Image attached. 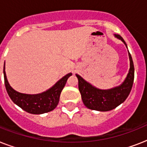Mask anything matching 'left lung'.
I'll return each instance as SVG.
<instances>
[{
  "mask_svg": "<svg viewBox=\"0 0 147 147\" xmlns=\"http://www.w3.org/2000/svg\"><path fill=\"white\" fill-rule=\"evenodd\" d=\"M114 36L121 40L127 48L125 41L121 36L114 34ZM128 55L130 59V69L125 80L121 85L111 89L101 90L97 88L76 74L82 99L88 108L99 111H108L114 109L127 99L131 91L134 79V65L130 53H128Z\"/></svg>",
  "mask_w": 147,
  "mask_h": 147,
  "instance_id": "1",
  "label": "left lung"
}]
</instances>
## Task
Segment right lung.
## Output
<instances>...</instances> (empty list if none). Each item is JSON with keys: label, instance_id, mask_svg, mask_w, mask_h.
<instances>
[{"label": "right lung", "instance_id": "add662e5", "mask_svg": "<svg viewBox=\"0 0 147 147\" xmlns=\"http://www.w3.org/2000/svg\"><path fill=\"white\" fill-rule=\"evenodd\" d=\"M71 73L67 74L59 80L53 87L46 92L36 94H27L20 93L10 86L6 76L5 63L3 66V77L6 90L13 102L30 114H41L53 111L59 101L60 94L65 85L68 78Z\"/></svg>", "mask_w": 147, "mask_h": 147}]
</instances>
